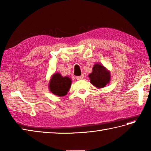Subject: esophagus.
I'll use <instances>...</instances> for the list:
<instances>
[{"label": "esophagus", "mask_w": 151, "mask_h": 151, "mask_svg": "<svg viewBox=\"0 0 151 151\" xmlns=\"http://www.w3.org/2000/svg\"><path fill=\"white\" fill-rule=\"evenodd\" d=\"M76 78L77 79V80H82V79H83L84 78V75H82L81 76H76Z\"/></svg>", "instance_id": "34e87169"}]
</instances>
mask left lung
Here are the masks:
<instances>
[{
  "label": "left lung",
  "instance_id": "8db88e82",
  "mask_svg": "<svg viewBox=\"0 0 151 151\" xmlns=\"http://www.w3.org/2000/svg\"><path fill=\"white\" fill-rule=\"evenodd\" d=\"M89 77L93 85L98 88H102L110 82V74L103 65L97 63L93 67V72L89 74Z\"/></svg>",
  "mask_w": 151,
  "mask_h": 151
}]
</instances>
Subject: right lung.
<instances>
[{
  "label": "right lung",
  "instance_id": "right-lung-1",
  "mask_svg": "<svg viewBox=\"0 0 151 151\" xmlns=\"http://www.w3.org/2000/svg\"><path fill=\"white\" fill-rule=\"evenodd\" d=\"M71 85V81L69 77H63L59 73H56L52 76L49 84L50 91L54 95L60 97L65 96L69 90Z\"/></svg>",
  "mask_w": 151,
  "mask_h": 151
}]
</instances>
